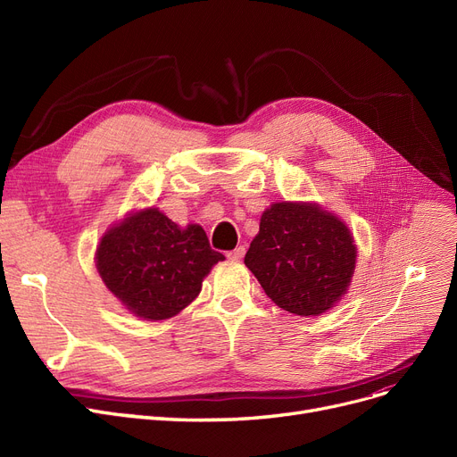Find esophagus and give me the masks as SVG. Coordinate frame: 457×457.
I'll list each match as a JSON object with an SVG mask.
<instances>
[{
    "label": "esophagus",
    "mask_w": 457,
    "mask_h": 457,
    "mask_svg": "<svg viewBox=\"0 0 457 457\" xmlns=\"http://www.w3.org/2000/svg\"><path fill=\"white\" fill-rule=\"evenodd\" d=\"M245 253H246V248H245V246H237L235 250L228 252V259H231V261H241V259L245 257Z\"/></svg>",
    "instance_id": "esophagus-1"
}]
</instances>
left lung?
<instances>
[{
	"mask_svg": "<svg viewBox=\"0 0 457 457\" xmlns=\"http://www.w3.org/2000/svg\"><path fill=\"white\" fill-rule=\"evenodd\" d=\"M245 265L276 305L317 317L346 293L355 246L348 228L319 205L283 202L262 212Z\"/></svg>",
	"mask_w": 457,
	"mask_h": 457,
	"instance_id": "1",
	"label": "left lung"
}]
</instances>
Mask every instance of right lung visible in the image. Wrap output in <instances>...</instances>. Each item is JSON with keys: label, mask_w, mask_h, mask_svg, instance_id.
Returning a JSON list of instances; mask_svg holds the SVG:
<instances>
[{"label": "right lung", "mask_w": 457, "mask_h": 457, "mask_svg": "<svg viewBox=\"0 0 457 457\" xmlns=\"http://www.w3.org/2000/svg\"><path fill=\"white\" fill-rule=\"evenodd\" d=\"M219 261L224 255L211 248L200 226L181 229L157 209L109 229L96 253L107 289L148 320L178 315L200 295L202 279Z\"/></svg>", "instance_id": "obj_1"}]
</instances>
